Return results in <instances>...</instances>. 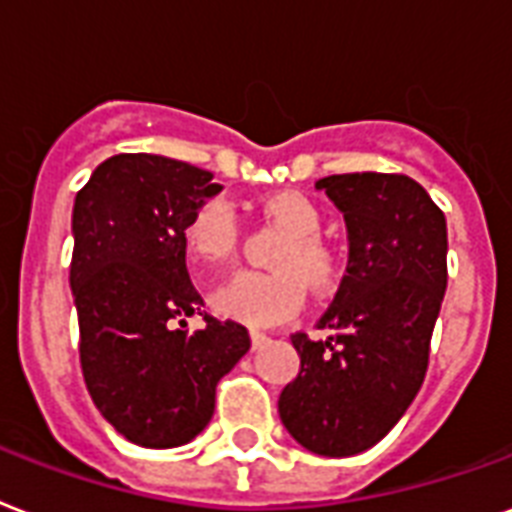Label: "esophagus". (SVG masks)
Returning a JSON list of instances; mask_svg holds the SVG:
<instances>
[{
  "instance_id": "obj_1",
  "label": "esophagus",
  "mask_w": 512,
  "mask_h": 512,
  "mask_svg": "<svg viewBox=\"0 0 512 512\" xmlns=\"http://www.w3.org/2000/svg\"><path fill=\"white\" fill-rule=\"evenodd\" d=\"M252 349H263L265 343H268V335L265 333H260V330H252Z\"/></svg>"
}]
</instances>
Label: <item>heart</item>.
I'll list each match as a JSON object with an SVG mask.
<instances>
[{"mask_svg": "<svg viewBox=\"0 0 512 512\" xmlns=\"http://www.w3.org/2000/svg\"><path fill=\"white\" fill-rule=\"evenodd\" d=\"M276 225L290 233V241L273 257L276 271H239L212 292L214 314L244 325H276L290 319L308 290L317 295L333 292L341 282V260L319 239L322 212L303 193L282 190L265 195L257 204ZM241 241L236 212L228 201L209 198L195 206L182 228V247L195 268H220L230 263Z\"/></svg>", "mask_w": 512, "mask_h": 512, "instance_id": "heart-1", "label": "heart"}]
</instances>
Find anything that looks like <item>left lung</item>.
<instances>
[{
  "mask_svg": "<svg viewBox=\"0 0 512 512\" xmlns=\"http://www.w3.org/2000/svg\"><path fill=\"white\" fill-rule=\"evenodd\" d=\"M343 212L349 265L319 327L292 335L300 373L279 413L300 446L354 456L376 446L419 395L448 282L440 206L405 174H333L317 182Z\"/></svg>",
  "mask_w": 512,
  "mask_h": 512,
  "instance_id": "8db88e82",
  "label": "left lung"
}]
</instances>
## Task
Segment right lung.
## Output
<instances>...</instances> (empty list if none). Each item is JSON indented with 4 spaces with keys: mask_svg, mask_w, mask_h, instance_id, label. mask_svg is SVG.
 I'll list each match as a JSON object with an SVG mask.
<instances>
[{
    "mask_svg": "<svg viewBox=\"0 0 512 512\" xmlns=\"http://www.w3.org/2000/svg\"><path fill=\"white\" fill-rule=\"evenodd\" d=\"M214 174L147 152L101 163L74 198L72 282L80 365L101 416L131 443L171 448L214 413L217 381L249 351L247 327L204 317L182 228L220 193Z\"/></svg>",
    "mask_w": 512,
    "mask_h": 512,
    "instance_id": "obj_1",
    "label": "right lung"
}]
</instances>
